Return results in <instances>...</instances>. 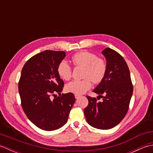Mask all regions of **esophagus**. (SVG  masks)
Listing matches in <instances>:
<instances>
[{
    "instance_id": "1",
    "label": "esophagus",
    "mask_w": 153,
    "mask_h": 153,
    "mask_svg": "<svg viewBox=\"0 0 153 153\" xmlns=\"http://www.w3.org/2000/svg\"><path fill=\"white\" fill-rule=\"evenodd\" d=\"M80 96H81V95H77V94H76V95H75V98H76V99H79V98Z\"/></svg>"
}]
</instances>
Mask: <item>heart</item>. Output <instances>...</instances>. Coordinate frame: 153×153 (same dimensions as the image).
Wrapping results in <instances>:
<instances>
[{"mask_svg":"<svg viewBox=\"0 0 153 153\" xmlns=\"http://www.w3.org/2000/svg\"><path fill=\"white\" fill-rule=\"evenodd\" d=\"M71 62L76 66L85 68L83 80H74L68 83L66 89L68 92L83 94L91 87L90 79L95 83H99L105 77L107 66L105 60L98 58L96 54L88 51H81L74 54ZM58 74L61 79L68 81L71 77V68L66 60H62L57 68Z\"/></svg>","mask_w":153,"mask_h":153,"instance_id":"heart-1","label":"heart"}]
</instances>
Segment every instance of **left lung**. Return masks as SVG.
Segmentation results:
<instances>
[{"label":"left lung","mask_w":153,"mask_h":153,"mask_svg":"<svg viewBox=\"0 0 153 153\" xmlns=\"http://www.w3.org/2000/svg\"><path fill=\"white\" fill-rule=\"evenodd\" d=\"M102 53L106 60V73L93 91L102 98L103 101L97 102L95 97L87 96L89 104L84 114L90 126L108 129L118 125L128 112L133 85L124 58L110 48H105Z\"/></svg>","instance_id":"1"}]
</instances>
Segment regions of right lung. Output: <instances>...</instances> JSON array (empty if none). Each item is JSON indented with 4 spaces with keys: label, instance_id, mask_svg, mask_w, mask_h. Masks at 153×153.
Instances as JSON below:
<instances>
[{
    "label": "right lung",
    "instance_id": "right-lung-1",
    "mask_svg": "<svg viewBox=\"0 0 153 153\" xmlns=\"http://www.w3.org/2000/svg\"><path fill=\"white\" fill-rule=\"evenodd\" d=\"M64 51H45L30 58L22 68L18 90L22 108L30 121L45 131L56 130L68 121L75 102L73 93L61 94L64 82L58 74ZM58 92L53 100L50 95Z\"/></svg>",
    "mask_w": 153,
    "mask_h": 153
}]
</instances>
